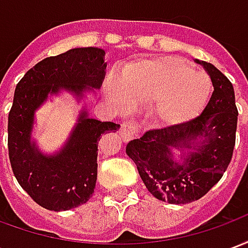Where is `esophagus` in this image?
I'll return each mask as SVG.
<instances>
[{
	"mask_svg": "<svg viewBox=\"0 0 248 248\" xmlns=\"http://www.w3.org/2000/svg\"><path fill=\"white\" fill-rule=\"evenodd\" d=\"M138 133H140V126L135 122L127 121V122H124L122 126H121V135H122V140L124 142L134 140L135 137L138 135Z\"/></svg>",
	"mask_w": 248,
	"mask_h": 248,
	"instance_id": "obj_1",
	"label": "esophagus"
}]
</instances>
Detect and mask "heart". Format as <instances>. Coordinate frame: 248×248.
<instances>
[{"mask_svg":"<svg viewBox=\"0 0 248 248\" xmlns=\"http://www.w3.org/2000/svg\"><path fill=\"white\" fill-rule=\"evenodd\" d=\"M213 90L210 77L178 58L146 60L124 71L121 85L110 81V97L118 105L156 103L155 117L163 126L197 118Z\"/></svg>","mask_w":248,"mask_h":248,"instance_id":"b5f03b06","label":"heart"}]
</instances>
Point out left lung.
Wrapping results in <instances>:
<instances>
[{
    "label": "left lung",
    "instance_id": "obj_1",
    "mask_svg": "<svg viewBox=\"0 0 248 248\" xmlns=\"http://www.w3.org/2000/svg\"><path fill=\"white\" fill-rule=\"evenodd\" d=\"M206 69L214 92L201 115L178 126L149 130L126 146L146 188L171 204L194 202L219 182L232 158L238 124L232 83L211 63ZM183 151L182 164L172 159L171 149ZM185 148L190 150L187 153Z\"/></svg>",
    "mask_w": 248,
    "mask_h": 248
}]
</instances>
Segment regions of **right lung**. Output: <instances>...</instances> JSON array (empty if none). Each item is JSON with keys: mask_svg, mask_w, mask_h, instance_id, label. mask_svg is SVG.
I'll return each instance as SVG.
<instances>
[{"mask_svg": "<svg viewBox=\"0 0 248 248\" xmlns=\"http://www.w3.org/2000/svg\"><path fill=\"white\" fill-rule=\"evenodd\" d=\"M105 70V50L77 47L38 62L16 86L8 118L9 159L21 187L46 210L65 211L90 199L97 182L98 140L119 124L89 118L83 110L65 146L45 155L31 142L35 110L60 90L82 97L85 90L99 89Z\"/></svg>", "mask_w": 248, "mask_h": 248, "instance_id": "right-lung-1", "label": "right lung"}]
</instances>
